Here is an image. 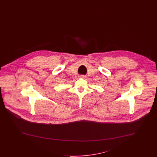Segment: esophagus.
<instances>
[{"mask_svg": "<svg viewBox=\"0 0 157 157\" xmlns=\"http://www.w3.org/2000/svg\"><path fill=\"white\" fill-rule=\"evenodd\" d=\"M80 77H81V78H85L86 76H85V75H81V76H80Z\"/></svg>", "mask_w": 157, "mask_h": 157, "instance_id": "esophagus-1", "label": "esophagus"}]
</instances>
